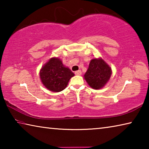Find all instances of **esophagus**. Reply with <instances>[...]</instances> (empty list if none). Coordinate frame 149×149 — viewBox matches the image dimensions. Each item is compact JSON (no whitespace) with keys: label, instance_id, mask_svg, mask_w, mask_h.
Instances as JSON below:
<instances>
[{"label":"esophagus","instance_id":"1","mask_svg":"<svg viewBox=\"0 0 149 149\" xmlns=\"http://www.w3.org/2000/svg\"><path fill=\"white\" fill-rule=\"evenodd\" d=\"M75 74L77 75H81V70H77V71L75 72Z\"/></svg>","mask_w":149,"mask_h":149}]
</instances>
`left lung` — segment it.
I'll return each instance as SVG.
<instances>
[{
    "label": "left lung",
    "mask_w": 149,
    "mask_h": 149,
    "mask_svg": "<svg viewBox=\"0 0 149 149\" xmlns=\"http://www.w3.org/2000/svg\"><path fill=\"white\" fill-rule=\"evenodd\" d=\"M112 74L110 67L102 59H93L84 75L90 87L95 89H101L109 80Z\"/></svg>",
    "instance_id": "obj_1"
}]
</instances>
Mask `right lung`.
Instances as JSON below:
<instances>
[{"instance_id": "1", "label": "right lung", "mask_w": 149, "mask_h": 149, "mask_svg": "<svg viewBox=\"0 0 149 149\" xmlns=\"http://www.w3.org/2000/svg\"><path fill=\"white\" fill-rule=\"evenodd\" d=\"M74 74L63 65L60 59L52 58L40 71L41 81L48 89L53 92L64 90Z\"/></svg>"}]
</instances>
